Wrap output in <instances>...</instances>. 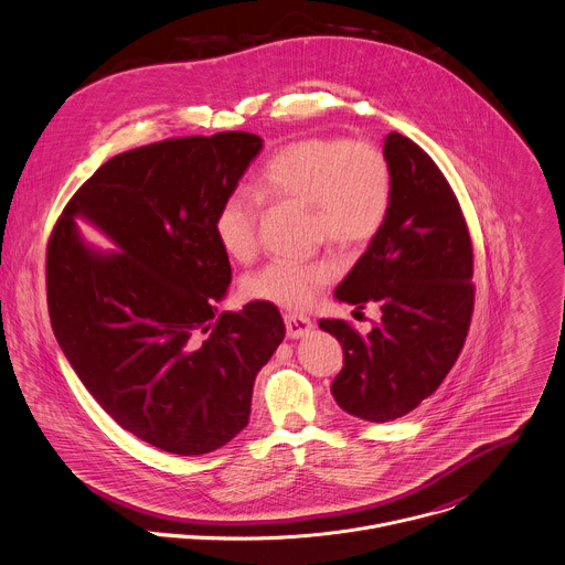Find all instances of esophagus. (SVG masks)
I'll use <instances>...</instances> for the list:
<instances>
[{
  "label": "esophagus",
  "instance_id": "1",
  "mask_svg": "<svg viewBox=\"0 0 565 565\" xmlns=\"http://www.w3.org/2000/svg\"><path fill=\"white\" fill-rule=\"evenodd\" d=\"M284 321H286V332H288V337H290V339L306 337V334L312 330V321H310V317L299 315V312H286Z\"/></svg>",
  "mask_w": 565,
  "mask_h": 565
}]
</instances>
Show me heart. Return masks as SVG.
Wrapping results in <instances>:
<instances>
[{"label":"heart","instance_id":"heart-1","mask_svg":"<svg viewBox=\"0 0 565 565\" xmlns=\"http://www.w3.org/2000/svg\"><path fill=\"white\" fill-rule=\"evenodd\" d=\"M253 189L231 191L213 215L215 239L235 262H248L257 250L259 200L308 204L312 233L339 246L372 242L392 211L394 171L387 153L367 138H301L264 160ZM334 275L332 257L273 259L248 277L246 292L284 308H303Z\"/></svg>","mask_w":565,"mask_h":565}]
</instances>
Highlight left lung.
I'll use <instances>...</instances> for the list:
<instances>
[{
  "instance_id": "left-lung-1",
  "label": "left lung",
  "mask_w": 565,
  "mask_h": 565,
  "mask_svg": "<svg viewBox=\"0 0 565 565\" xmlns=\"http://www.w3.org/2000/svg\"><path fill=\"white\" fill-rule=\"evenodd\" d=\"M385 153L394 171L390 217L334 292L356 310L376 303L383 317L367 337L343 319L319 321L343 345L332 396L370 423L414 412L443 385L476 303L473 244L445 173L398 131L387 134Z\"/></svg>"
}]
</instances>
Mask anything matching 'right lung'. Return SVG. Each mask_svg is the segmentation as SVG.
<instances>
[{"label":"right lung","instance_id":"1","mask_svg":"<svg viewBox=\"0 0 565 565\" xmlns=\"http://www.w3.org/2000/svg\"><path fill=\"white\" fill-rule=\"evenodd\" d=\"M259 149L255 134L220 131L118 153L70 198L47 239V312L65 359L125 431L167 454L233 440L286 334L270 301L217 312L231 264L213 215ZM74 216L121 250L89 249Z\"/></svg>","mask_w":565,"mask_h":565}]
</instances>
